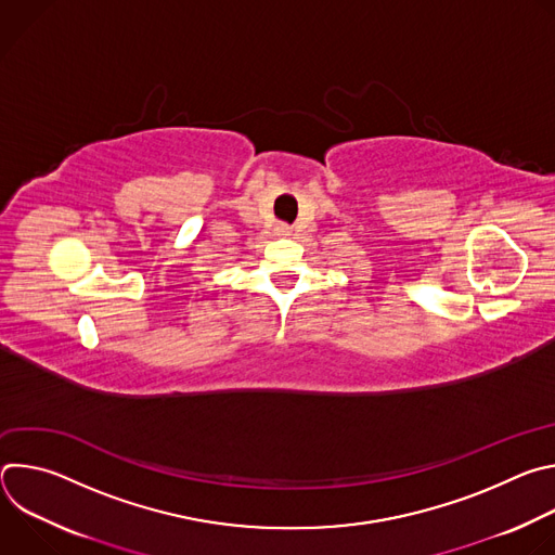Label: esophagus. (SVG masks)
<instances>
[{"instance_id": "34e87169", "label": "esophagus", "mask_w": 555, "mask_h": 555, "mask_svg": "<svg viewBox=\"0 0 555 555\" xmlns=\"http://www.w3.org/2000/svg\"><path fill=\"white\" fill-rule=\"evenodd\" d=\"M292 230H289V225L287 223H279L276 225V234H281V236H285V234H289Z\"/></svg>"}]
</instances>
